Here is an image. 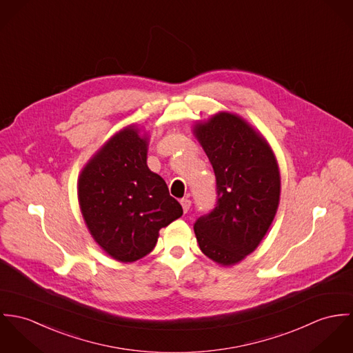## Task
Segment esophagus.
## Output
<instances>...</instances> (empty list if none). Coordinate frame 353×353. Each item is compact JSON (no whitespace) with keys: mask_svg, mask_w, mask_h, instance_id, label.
Returning a JSON list of instances; mask_svg holds the SVG:
<instances>
[{"mask_svg":"<svg viewBox=\"0 0 353 353\" xmlns=\"http://www.w3.org/2000/svg\"><path fill=\"white\" fill-rule=\"evenodd\" d=\"M181 205H183L184 212H188V211H190V208H191V200H190L188 197L181 199Z\"/></svg>","mask_w":353,"mask_h":353,"instance_id":"34e87169","label":"esophagus"}]
</instances>
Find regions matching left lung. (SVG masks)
Returning <instances> with one entry per match:
<instances>
[{
	"instance_id": "obj_1",
	"label": "left lung",
	"mask_w": 353,
	"mask_h": 353,
	"mask_svg": "<svg viewBox=\"0 0 353 353\" xmlns=\"http://www.w3.org/2000/svg\"><path fill=\"white\" fill-rule=\"evenodd\" d=\"M216 177V204L194 225L200 250L234 265L267 234L280 200V173L265 138L248 121L219 112L194 127Z\"/></svg>"
}]
</instances>
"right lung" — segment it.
Here are the masks:
<instances>
[{"label": "right lung", "instance_id": "1", "mask_svg": "<svg viewBox=\"0 0 353 353\" xmlns=\"http://www.w3.org/2000/svg\"><path fill=\"white\" fill-rule=\"evenodd\" d=\"M148 137L134 125L115 134L82 169L79 201L94 241L115 260L137 261L159 229L183 215L181 204L146 163Z\"/></svg>", "mask_w": 353, "mask_h": 353}]
</instances>
